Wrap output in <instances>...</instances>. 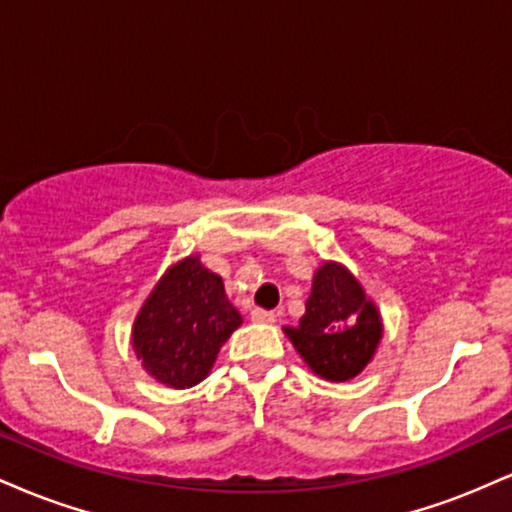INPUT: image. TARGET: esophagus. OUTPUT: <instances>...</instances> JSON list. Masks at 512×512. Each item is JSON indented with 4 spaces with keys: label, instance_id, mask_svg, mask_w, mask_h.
<instances>
[{
    "label": "esophagus",
    "instance_id": "obj_1",
    "mask_svg": "<svg viewBox=\"0 0 512 512\" xmlns=\"http://www.w3.org/2000/svg\"><path fill=\"white\" fill-rule=\"evenodd\" d=\"M252 322H262V325H272V322L276 320V315L272 313V310H262V308H255L250 313Z\"/></svg>",
    "mask_w": 512,
    "mask_h": 512
}]
</instances>
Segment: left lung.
Instances as JSON below:
<instances>
[{
	"mask_svg": "<svg viewBox=\"0 0 512 512\" xmlns=\"http://www.w3.org/2000/svg\"><path fill=\"white\" fill-rule=\"evenodd\" d=\"M284 334L315 375L346 383L373 361L383 315L349 267L325 260L313 274L303 317Z\"/></svg>",
	"mask_w": 512,
	"mask_h": 512,
	"instance_id": "8db88e82",
	"label": "left lung"
}]
</instances>
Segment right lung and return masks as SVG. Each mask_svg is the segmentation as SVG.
Wrapping results in <instances>:
<instances>
[{
    "label": "right lung",
    "instance_id": "right-lung-1",
    "mask_svg": "<svg viewBox=\"0 0 512 512\" xmlns=\"http://www.w3.org/2000/svg\"><path fill=\"white\" fill-rule=\"evenodd\" d=\"M243 325L219 274L199 255L170 264L151 289L132 327V349L151 378L185 390L202 383L221 346Z\"/></svg>",
    "mask_w": 512,
    "mask_h": 512
}]
</instances>
